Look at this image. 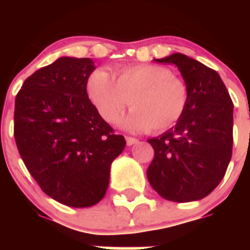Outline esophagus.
<instances>
[{
    "mask_svg": "<svg viewBox=\"0 0 250 250\" xmlns=\"http://www.w3.org/2000/svg\"><path fill=\"white\" fill-rule=\"evenodd\" d=\"M126 144L127 145H134V144H136V143H138V139L136 138H132V136H126Z\"/></svg>",
    "mask_w": 250,
    "mask_h": 250,
    "instance_id": "esophagus-1",
    "label": "esophagus"
}]
</instances>
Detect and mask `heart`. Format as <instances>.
<instances>
[{"instance_id":"b5f03b06","label":"heart","mask_w":250,"mask_h":250,"mask_svg":"<svg viewBox=\"0 0 250 250\" xmlns=\"http://www.w3.org/2000/svg\"><path fill=\"white\" fill-rule=\"evenodd\" d=\"M90 101L106 123H115L127 105L131 112L124 126L136 131L161 132L183 118L188 89L170 70L158 65H129L115 68L112 75L95 70L87 79Z\"/></svg>"}]
</instances>
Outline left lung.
<instances>
[{
  "label": "left lung",
  "instance_id": "obj_1",
  "mask_svg": "<svg viewBox=\"0 0 250 250\" xmlns=\"http://www.w3.org/2000/svg\"><path fill=\"white\" fill-rule=\"evenodd\" d=\"M155 61L174 63L188 89V105L175 126L149 139L154 159L150 185L164 199H203L224 178L233 150V101L218 72L183 54Z\"/></svg>",
  "mask_w": 250,
  "mask_h": 250
}]
</instances>
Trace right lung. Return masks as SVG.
<instances>
[{
	"label": "right lung",
	"instance_id": "right-lung-1",
	"mask_svg": "<svg viewBox=\"0 0 250 250\" xmlns=\"http://www.w3.org/2000/svg\"><path fill=\"white\" fill-rule=\"evenodd\" d=\"M94 70L90 59L60 57L28 76L15 100L20 155L43 193L67 207L103 199L111 163L126 145L87 96Z\"/></svg>",
	"mask_w": 250,
	"mask_h": 250
}]
</instances>
